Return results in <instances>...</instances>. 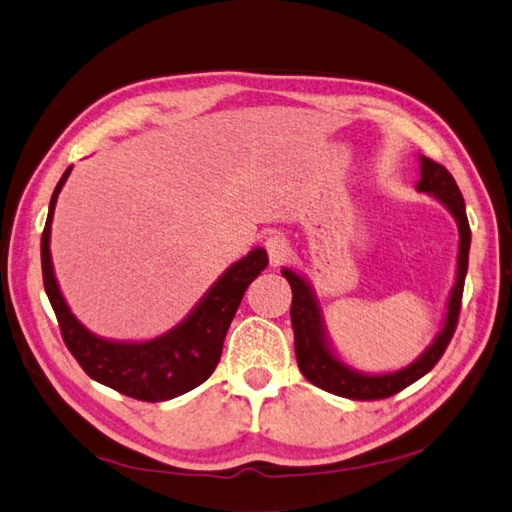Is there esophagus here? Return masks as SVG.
Returning <instances> with one entry per match:
<instances>
[{"instance_id": "obj_1", "label": "esophagus", "mask_w": 512, "mask_h": 512, "mask_svg": "<svg viewBox=\"0 0 512 512\" xmlns=\"http://www.w3.org/2000/svg\"><path fill=\"white\" fill-rule=\"evenodd\" d=\"M266 253H268V262H270V266L273 268H277V266H282L284 262H286V257H288V239L284 237V235H279V233H273V235H268L266 237Z\"/></svg>"}]
</instances>
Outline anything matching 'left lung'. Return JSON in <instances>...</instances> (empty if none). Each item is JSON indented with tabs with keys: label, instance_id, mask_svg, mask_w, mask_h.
I'll use <instances>...</instances> for the list:
<instances>
[{
	"label": "left lung",
	"instance_id": "obj_1",
	"mask_svg": "<svg viewBox=\"0 0 512 512\" xmlns=\"http://www.w3.org/2000/svg\"><path fill=\"white\" fill-rule=\"evenodd\" d=\"M424 193H433L442 202L459 226V257H457V282L453 293H450L448 315L444 330L435 339L426 353L417 359L415 364L406 366L404 370L390 375H362L355 370L346 368L339 359L330 353V348L324 339L322 317L315 304V297L310 293L308 284L293 270H282V275L288 279L290 290H293V304H290V322H293L295 333V355L302 375L310 384L328 390V393L357 399V402H373V399H386L397 395L419 377H424L428 370H433L435 364L442 359L444 350L448 348L450 339L455 335L459 322V310H462V295L468 270V250H470V226L466 217L464 197L459 193L453 175L448 170L433 162V159L422 157V179L417 184Z\"/></svg>",
	"mask_w": 512,
	"mask_h": 512
}]
</instances>
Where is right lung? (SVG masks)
<instances>
[{
  "instance_id": "obj_1",
  "label": "right lung",
  "mask_w": 512,
  "mask_h": 512,
  "mask_svg": "<svg viewBox=\"0 0 512 512\" xmlns=\"http://www.w3.org/2000/svg\"><path fill=\"white\" fill-rule=\"evenodd\" d=\"M70 168L59 179L50 197L46 226L42 233V275L48 302L55 310L59 333L70 355L84 368L88 377L126 397L142 402H166L204 384L222 357L228 326L233 322L248 284L268 264L266 250L255 248L230 266L208 295L170 333L144 344L106 342L77 322L70 313L50 264V222L59 190H62Z\"/></svg>"
}]
</instances>
